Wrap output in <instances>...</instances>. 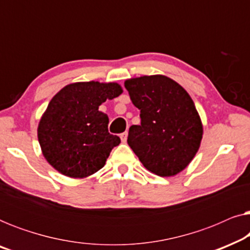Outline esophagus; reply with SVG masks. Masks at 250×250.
I'll list each match as a JSON object with an SVG mask.
<instances>
[{"label":"esophagus","mask_w":250,"mask_h":250,"mask_svg":"<svg viewBox=\"0 0 250 250\" xmlns=\"http://www.w3.org/2000/svg\"><path fill=\"white\" fill-rule=\"evenodd\" d=\"M121 140H122V142H126V140H127V132H124V133H122L121 134Z\"/></svg>","instance_id":"esophagus-1"}]
</instances>
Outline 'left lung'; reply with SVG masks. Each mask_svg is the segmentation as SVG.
Listing matches in <instances>:
<instances>
[{"mask_svg": "<svg viewBox=\"0 0 250 250\" xmlns=\"http://www.w3.org/2000/svg\"><path fill=\"white\" fill-rule=\"evenodd\" d=\"M141 124L132 125L127 143L150 172L173 176L196 156L203 139V124L188 92L163 76H142L125 81Z\"/></svg>", "mask_w": 250, "mask_h": 250, "instance_id": "1", "label": "left lung"}]
</instances>
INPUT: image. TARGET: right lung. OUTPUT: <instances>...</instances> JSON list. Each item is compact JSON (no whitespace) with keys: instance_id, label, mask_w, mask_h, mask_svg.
Returning a JSON list of instances; mask_svg holds the SVG:
<instances>
[{"instance_id":"obj_1","label":"right lung","mask_w":250,"mask_h":250,"mask_svg":"<svg viewBox=\"0 0 250 250\" xmlns=\"http://www.w3.org/2000/svg\"><path fill=\"white\" fill-rule=\"evenodd\" d=\"M117 83L78 82L58 92L41 118L37 136L47 163L63 175L82 179L104 166L121 143L108 131L109 118L99 107L122 94Z\"/></svg>"}]
</instances>
